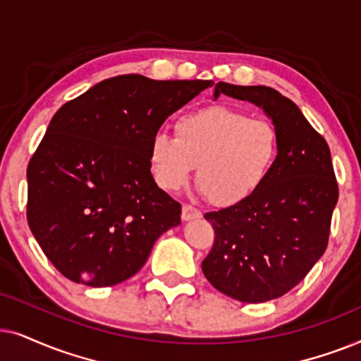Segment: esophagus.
Here are the masks:
<instances>
[{"label":"esophagus","instance_id":"obj_1","mask_svg":"<svg viewBox=\"0 0 361 361\" xmlns=\"http://www.w3.org/2000/svg\"><path fill=\"white\" fill-rule=\"evenodd\" d=\"M201 218V211L191 204H183V209H181V219L183 221H191Z\"/></svg>","mask_w":361,"mask_h":361}]
</instances>
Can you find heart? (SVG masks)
Here are the masks:
<instances>
[{
  "mask_svg": "<svg viewBox=\"0 0 361 361\" xmlns=\"http://www.w3.org/2000/svg\"><path fill=\"white\" fill-rule=\"evenodd\" d=\"M279 157V133L271 122L213 105L176 118L175 137L157 132L148 160L157 183L166 191L196 181L211 203L234 206L261 188Z\"/></svg>",
  "mask_w": 361,
  "mask_h": 361,
  "instance_id": "obj_1",
  "label": "heart"
}]
</instances>
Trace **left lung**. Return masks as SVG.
<instances>
[{
	"instance_id": "1",
	"label": "left lung",
	"mask_w": 361,
	"mask_h": 361,
	"mask_svg": "<svg viewBox=\"0 0 361 361\" xmlns=\"http://www.w3.org/2000/svg\"><path fill=\"white\" fill-rule=\"evenodd\" d=\"M221 94L264 110L279 157L251 198L204 214L214 244L201 269L214 289L259 304L294 289L324 256L338 185L325 138L290 99L266 85L218 82L214 99Z\"/></svg>"
}]
</instances>
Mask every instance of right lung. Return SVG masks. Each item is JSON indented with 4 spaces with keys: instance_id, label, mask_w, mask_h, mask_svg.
Returning a JSON list of instances; mask_svg holds the SVG:
<instances>
[{
    "instance_id": "right-lung-1",
    "label": "right lung",
    "mask_w": 361,
    "mask_h": 361,
    "mask_svg": "<svg viewBox=\"0 0 361 361\" xmlns=\"http://www.w3.org/2000/svg\"><path fill=\"white\" fill-rule=\"evenodd\" d=\"M213 84L117 75L54 114L27 166V224L62 276L120 284L181 223L180 203L153 180L148 147L173 112Z\"/></svg>"
}]
</instances>
